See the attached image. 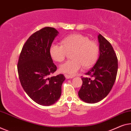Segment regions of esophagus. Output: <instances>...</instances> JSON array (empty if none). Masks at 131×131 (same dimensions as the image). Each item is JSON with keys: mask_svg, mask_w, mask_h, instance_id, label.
<instances>
[{"mask_svg": "<svg viewBox=\"0 0 131 131\" xmlns=\"http://www.w3.org/2000/svg\"><path fill=\"white\" fill-rule=\"evenodd\" d=\"M64 76H65V77L67 78V79H70V78H73V77L72 76H71V75H68V74H64Z\"/></svg>", "mask_w": 131, "mask_h": 131, "instance_id": "1", "label": "esophagus"}]
</instances>
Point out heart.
Instances as JSON below:
<instances>
[{
	"label": "heart",
	"mask_w": 131,
	"mask_h": 131,
	"mask_svg": "<svg viewBox=\"0 0 131 131\" xmlns=\"http://www.w3.org/2000/svg\"><path fill=\"white\" fill-rule=\"evenodd\" d=\"M72 51V60H67L59 67L60 71L70 75H74L83 66L85 68L93 66L99 57L100 47L95 41L90 40L87 36L81 34H72L64 38L61 45L52 44L49 52L56 62H61L67 52Z\"/></svg>",
	"instance_id": "1"
}]
</instances>
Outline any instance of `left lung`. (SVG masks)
<instances>
[{"label":"left lung","instance_id":"8db88e82","mask_svg":"<svg viewBox=\"0 0 131 131\" xmlns=\"http://www.w3.org/2000/svg\"><path fill=\"white\" fill-rule=\"evenodd\" d=\"M98 39L99 58L85 74L90 77L81 78L82 85L78 91L80 99L90 104L100 102L107 96L115 81L118 71V59L112 46L100 34Z\"/></svg>","mask_w":131,"mask_h":131}]
</instances>
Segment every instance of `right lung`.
Masks as SVG:
<instances>
[{
  "instance_id": "1",
  "label": "right lung",
  "mask_w": 131,
  "mask_h": 131,
  "mask_svg": "<svg viewBox=\"0 0 131 131\" xmlns=\"http://www.w3.org/2000/svg\"><path fill=\"white\" fill-rule=\"evenodd\" d=\"M59 32L46 27L30 36L22 48L17 71L22 87L31 100L41 105L57 102L61 94L63 74L50 77L57 70L49 50Z\"/></svg>"
}]
</instances>
